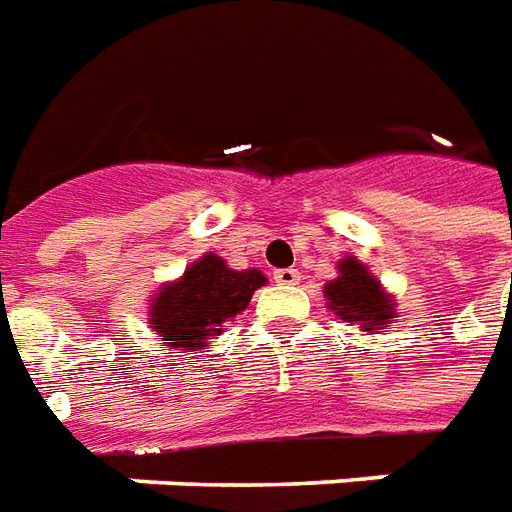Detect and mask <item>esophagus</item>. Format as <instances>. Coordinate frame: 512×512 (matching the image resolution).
<instances>
[{
	"label": "esophagus",
	"mask_w": 512,
	"mask_h": 512,
	"mask_svg": "<svg viewBox=\"0 0 512 512\" xmlns=\"http://www.w3.org/2000/svg\"><path fill=\"white\" fill-rule=\"evenodd\" d=\"M275 281L284 286H295L300 284V273L292 270V267H284V270H275Z\"/></svg>",
	"instance_id": "obj_1"
}]
</instances>
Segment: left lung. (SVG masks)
I'll list each match as a JSON object with an SVG mask.
<instances>
[{"mask_svg":"<svg viewBox=\"0 0 512 512\" xmlns=\"http://www.w3.org/2000/svg\"><path fill=\"white\" fill-rule=\"evenodd\" d=\"M336 270L339 275L322 286L328 308L339 320L358 325L366 336L386 331L397 317V300L380 284L378 275L369 273V267L355 256H344Z\"/></svg>","mask_w":512,"mask_h":512,"instance_id":"1","label":"left lung"}]
</instances>
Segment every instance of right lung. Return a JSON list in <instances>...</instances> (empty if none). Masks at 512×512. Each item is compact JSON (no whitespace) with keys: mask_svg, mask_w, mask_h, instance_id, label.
Here are the masks:
<instances>
[{"mask_svg":"<svg viewBox=\"0 0 512 512\" xmlns=\"http://www.w3.org/2000/svg\"><path fill=\"white\" fill-rule=\"evenodd\" d=\"M264 284L262 270H231L223 256L209 250L187 264L176 281L154 292L148 303V325L170 350H209V342L226 331L228 320L248 308L253 292Z\"/></svg>","mask_w":512,"mask_h":512,"instance_id":"add662e5","label":"right lung"}]
</instances>
